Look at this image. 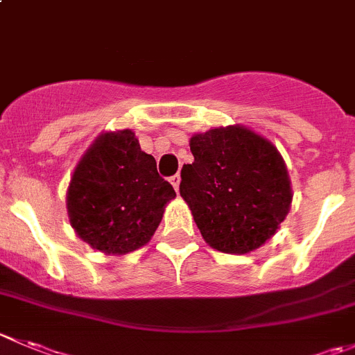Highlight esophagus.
Listing matches in <instances>:
<instances>
[{"label": "esophagus", "mask_w": 355, "mask_h": 355, "mask_svg": "<svg viewBox=\"0 0 355 355\" xmlns=\"http://www.w3.org/2000/svg\"><path fill=\"white\" fill-rule=\"evenodd\" d=\"M170 184L173 185L175 191H178V185H180V175H173V177H170Z\"/></svg>", "instance_id": "obj_1"}]
</instances>
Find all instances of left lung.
<instances>
[{
	"label": "left lung",
	"instance_id": "left-lung-1",
	"mask_svg": "<svg viewBox=\"0 0 355 355\" xmlns=\"http://www.w3.org/2000/svg\"><path fill=\"white\" fill-rule=\"evenodd\" d=\"M194 163L182 168L180 196L206 243L248 253L276 234L290 211L291 187L276 147L243 126L191 139Z\"/></svg>",
	"mask_w": 355,
	"mask_h": 355
}]
</instances>
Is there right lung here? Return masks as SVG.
Segmentation results:
<instances>
[{
    "label": "right lung",
    "instance_id": "add662e5",
    "mask_svg": "<svg viewBox=\"0 0 355 355\" xmlns=\"http://www.w3.org/2000/svg\"><path fill=\"white\" fill-rule=\"evenodd\" d=\"M132 130L104 133L76 166L67 191L71 225L85 243L125 254L144 246L175 198Z\"/></svg>",
    "mask_w": 355,
    "mask_h": 355
}]
</instances>
